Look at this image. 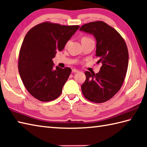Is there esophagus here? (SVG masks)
<instances>
[{
	"label": "esophagus",
	"instance_id": "1",
	"mask_svg": "<svg viewBox=\"0 0 147 147\" xmlns=\"http://www.w3.org/2000/svg\"><path fill=\"white\" fill-rule=\"evenodd\" d=\"M78 72H79V71L76 69H72V73H78Z\"/></svg>",
	"mask_w": 147,
	"mask_h": 147
}]
</instances>
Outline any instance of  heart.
<instances>
[{"instance_id": "1", "label": "heart", "mask_w": 147, "mask_h": 147, "mask_svg": "<svg viewBox=\"0 0 147 147\" xmlns=\"http://www.w3.org/2000/svg\"><path fill=\"white\" fill-rule=\"evenodd\" d=\"M90 40V38H88V37H83L82 40Z\"/></svg>"}]
</instances>
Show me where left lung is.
<instances>
[{
	"instance_id": "left-lung-1",
	"label": "left lung",
	"mask_w": 147,
	"mask_h": 147,
	"mask_svg": "<svg viewBox=\"0 0 147 147\" xmlns=\"http://www.w3.org/2000/svg\"><path fill=\"white\" fill-rule=\"evenodd\" d=\"M80 30L95 37L96 55L100 59L97 63L102 64L98 73L85 72L82 93L90 101L105 102L116 94L123 83L129 61L126 44L120 34L104 21L85 24Z\"/></svg>"
}]
</instances>
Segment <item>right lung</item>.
<instances>
[{
	"label": "right lung",
	"instance_id": "1",
	"mask_svg": "<svg viewBox=\"0 0 147 147\" xmlns=\"http://www.w3.org/2000/svg\"><path fill=\"white\" fill-rule=\"evenodd\" d=\"M80 26L45 22L29 30L20 51L18 70L24 86L34 97L49 102L61 95L71 69H54L52 59L61 51Z\"/></svg>",
	"mask_w": 147,
	"mask_h": 147
}]
</instances>
